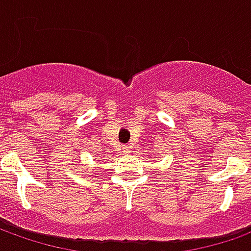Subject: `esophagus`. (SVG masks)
<instances>
[{
    "mask_svg": "<svg viewBox=\"0 0 251 251\" xmlns=\"http://www.w3.org/2000/svg\"><path fill=\"white\" fill-rule=\"evenodd\" d=\"M121 151H122V153H124V154H129V153H130V147L125 145V147H122V149H121Z\"/></svg>",
    "mask_w": 251,
    "mask_h": 251,
    "instance_id": "34e87169",
    "label": "esophagus"
}]
</instances>
